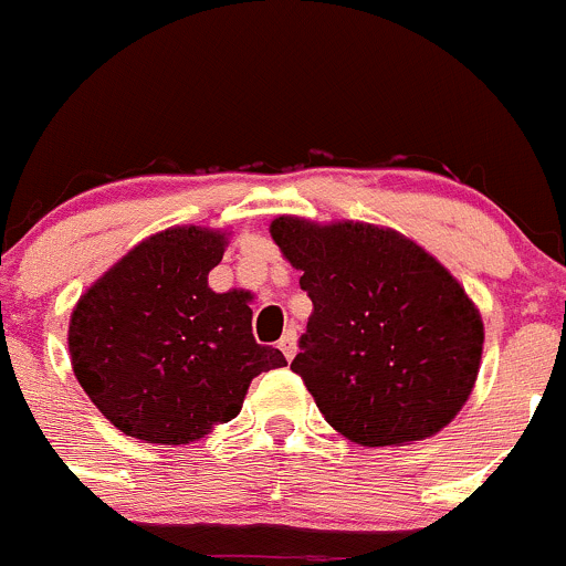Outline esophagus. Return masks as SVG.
Returning a JSON list of instances; mask_svg holds the SVG:
<instances>
[{
    "mask_svg": "<svg viewBox=\"0 0 566 566\" xmlns=\"http://www.w3.org/2000/svg\"><path fill=\"white\" fill-rule=\"evenodd\" d=\"M277 346H281L285 360H291V357L296 355V333H294V329H285L283 338L277 340Z\"/></svg>",
    "mask_w": 566,
    "mask_h": 566,
    "instance_id": "1",
    "label": "esophagus"
}]
</instances>
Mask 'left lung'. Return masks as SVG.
<instances>
[{
	"label": "left lung",
	"mask_w": 566,
	"mask_h": 566,
	"mask_svg": "<svg viewBox=\"0 0 566 566\" xmlns=\"http://www.w3.org/2000/svg\"><path fill=\"white\" fill-rule=\"evenodd\" d=\"M272 239L313 302L291 360L333 429L360 446L432 438L471 396L484 324L446 266L396 231L277 217Z\"/></svg>",
	"instance_id": "8db88e82"
}]
</instances>
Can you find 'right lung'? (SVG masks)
I'll use <instances>...</instances> for the list:
<instances>
[{
    "label": "right lung",
    "mask_w": 566,
    "mask_h": 566,
    "mask_svg": "<svg viewBox=\"0 0 566 566\" xmlns=\"http://www.w3.org/2000/svg\"><path fill=\"white\" fill-rule=\"evenodd\" d=\"M226 237L170 228L123 255L76 302L74 374L123 434L181 446L242 410L253 377L285 366L255 344L248 291L214 294L209 272Z\"/></svg>",
    "instance_id": "right-lung-1"
}]
</instances>
